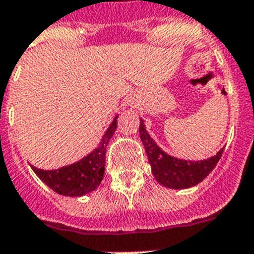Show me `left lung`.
<instances>
[{"instance_id":"1","label":"left lung","mask_w":254,"mask_h":254,"mask_svg":"<svg viewBox=\"0 0 254 254\" xmlns=\"http://www.w3.org/2000/svg\"><path fill=\"white\" fill-rule=\"evenodd\" d=\"M139 124V135L145 146L148 163L151 166V172L155 176L156 181L163 187L171 189H187L199 184L207 175L214 170L216 163L219 162L223 150H219L216 155L205 160H185L177 159L163 151L155 141L150 137L145 127V124L141 120Z\"/></svg>"}]
</instances>
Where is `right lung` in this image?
Segmentation results:
<instances>
[{"label": "right lung", "instance_id": "1", "mask_svg": "<svg viewBox=\"0 0 254 254\" xmlns=\"http://www.w3.org/2000/svg\"><path fill=\"white\" fill-rule=\"evenodd\" d=\"M117 117L119 116L116 115L112 124L103 135L102 142L99 143L98 147L87 156L70 166L61 167L59 170H39L34 166H31V168L41 181H44L45 184L59 194L66 197H80L95 190L104 176L107 145L116 130Z\"/></svg>", "mask_w": 254, "mask_h": 254}]
</instances>
